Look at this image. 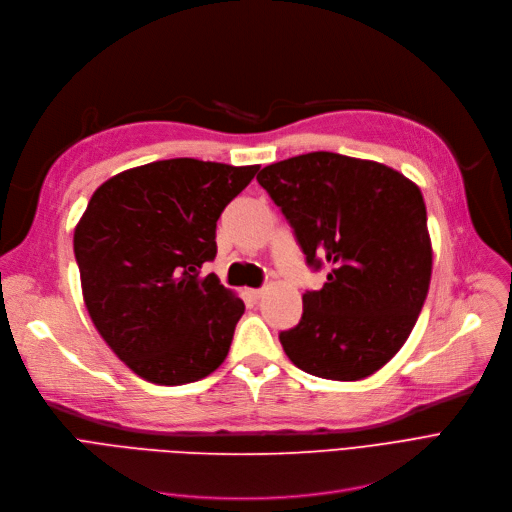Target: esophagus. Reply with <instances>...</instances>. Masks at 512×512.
<instances>
[{
  "mask_svg": "<svg viewBox=\"0 0 512 512\" xmlns=\"http://www.w3.org/2000/svg\"><path fill=\"white\" fill-rule=\"evenodd\" d=\"M243 294H246V298H250L252 302H256V300L262 298L264 291L262 289H246V291H243Z\"/></svg>",
  "mask_w": 512,
  "mask_h": 512,
  "instance_id": "1",
  "label": "esophagus"
}]
</instances>
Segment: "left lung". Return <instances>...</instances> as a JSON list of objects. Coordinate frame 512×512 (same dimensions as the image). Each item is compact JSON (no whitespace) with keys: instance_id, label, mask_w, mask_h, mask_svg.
Masks as SVG:
<instances>
[{"instance_id":"obj_1","label":"left lung","mask_w":512,"mask_h":512,"mask_svg":"<svg viewBox=\"0 0 512 512\" xmlns=\"http://www.w3.org/2000/svg\"><path fill=\"white\" fill-rule=\"evenodd\" d=\"M258 183L327 283L302 296L300 323L279 339L298 369L333 381L379 371L404 346L431 281L421 189L379 162L310 152L264 166Z\"/></svg>"}]
</instances>
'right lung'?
Returning <instances> with one entry per match:
<instances>
[{
    "mask_svg": "<svg viewBox=\"0 0 512 512\" xmlns=\"http://www.w3.org/2000/svg\"><path fill=\"white\" fill-rule=\"evenodd\" d=\"M254 166L173 158L95 189L75 229L87 312L127 367L158 385L198 381L229 354L243 302L202 266L216 221Z\"/></svg>",
    "mask_w": 512,
    "mask_h": 512,
    "instance_id": "1",
    "label": "right lung"
}]
</instances>
